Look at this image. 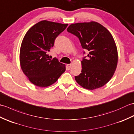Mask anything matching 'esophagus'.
I'll use <instances>...</instances> for the list:
<instances>
[{"label":"esophagus","mask_w":134,"mask_h":134,"mask_svg":"<svg viewBox=\"0 0 134 134\" xmlns=\"http://www.w3.org/2000/svg\"><path fill=\"white\" fill-rule=\"evenodd\" d=\"M71 66H72V64H67V67H66L67 69V70H70V69H71Z\"/></svg>","instance_id":"esophagus-1"}]
</instances>
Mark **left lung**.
Listing matches in <instances>:
<instances>
[{"mask_svg": "<svg viewBox=\"0 0 134 134\" xmlns=\"http://www.w3.org/2000/svg\"><path fill=\"white\" fill-rule=\"evenodd\" d=\"M67 30L77 36L88 59L81 61V73L75 77L85 89L93 90L106 85L112 78L118 62L117 47L107 28L95 21L71 24Z\"/></svg>", "mask_w": 134, "mask_h": 134, "instance_id": "1", "label": "left lung"}]
</instances>
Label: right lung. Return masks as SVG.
Returning <instances> with one entry per match:
<instances>
[{
	"label": "right lung",
	"instance_id": "obj_1",
	"mask_svg": "<svg viewBox=\"0 0 134 134\" xmlns=\"http://www.w3.org/2000/svg\"><path fill=\"white\" fill-rule=\"evenodd\" d=\"M67 26L44 20L25 34L20 48V65L24 74L36 86H51L65 71L64 64L56 58L51 59L48 53L52 49L56 38Z\"/></svg>",
	"mask_w": 134,
	"mask_h": 134
}]
</instances>
